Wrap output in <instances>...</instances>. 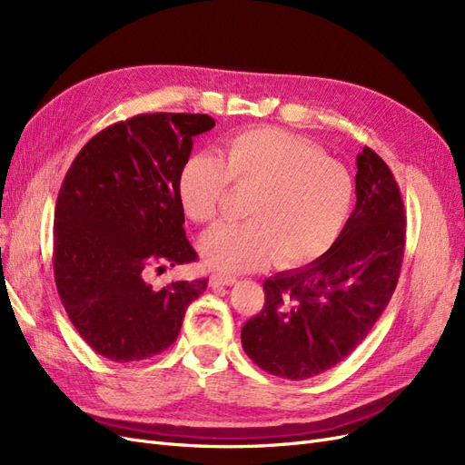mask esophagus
I'll return each instance as SVG.
<instances>
[{
	"instance_id": "esophagus-1",
	"label": "esophagus",
	"mask_w": 465,
	"mask_h": 465,
	"mask_svg": "<svg viewBox=\"0 0 465 465\" xmlns=\"http://www.w3.org/2000/svg\"><path fill=\"white\" fill-rule=\"evenodd\" d=\"M236 279L231 275H223V273H213L209 277V285L211 287H229L234 285Z\"/></svg>"
}]
</instances>
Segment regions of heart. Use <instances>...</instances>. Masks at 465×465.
Returning <instances> with one entry per match:
<instances>
[{
  "label": "heart",
  "instance_id": "b5f03b06",
  "mask_svg": "<svg viewBox=\"0 0 465 465\" xmlns=\"http://www.w3.org/2000/svg\"><path fill=\"white\" fill-rule=\"evenodd\" d=\"M252 193L248 221L223 224L200 242L203 262L224 273L312 262L335 244L355 200L347 168L287 132L254 128L229 137L223 159L200 151L178 174V198L195 223L215 221L231 190Z\"/></svg>",
  "mask_w": 465,
  "mask_h": 465
}]
</instances>
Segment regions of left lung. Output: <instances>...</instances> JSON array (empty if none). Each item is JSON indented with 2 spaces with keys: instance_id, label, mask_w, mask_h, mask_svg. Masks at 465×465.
<instances>
[{
  "instance_id": "8db88e82",
  "label": "left lung",
  "mask_w": 465,
  "mask_h": 465,
  "mask_svg": "<svg viewBox=\"0 0 465 465\" xmlns=\"http://www.w3.org/2000/svg\"><path fill=\"white\" fill-rule=\"evenodd\" d=\"M357 203L335 244L308 265L263 281L262 312L242 328L260 369L287 380L326 372L362 343L398 285L405 213L388 164L357 154Z\"/></svg>"
}]
</instances>
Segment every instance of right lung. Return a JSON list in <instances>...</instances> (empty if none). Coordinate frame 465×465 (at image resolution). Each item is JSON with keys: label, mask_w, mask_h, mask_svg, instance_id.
Here are the masks:
<instances>
[{"label": "right lung", "mask_w": 465, "mask_h": 465, "mask_svg": "<svg viewBox=\"0 0 465 465\" xmlns=\"http://www.w3.org/2000/svg\"><path fill=\"white\" fill-rule=\"evenodd\" d=\"M207 114L154 112L108 125L69 166L54 211V277L75 330L98 355L143 361L171 347L207 279L149 283L153 267L198 260L178 174Z\"/></svg>", "instance_id": "add662e5"}]
</instances>
